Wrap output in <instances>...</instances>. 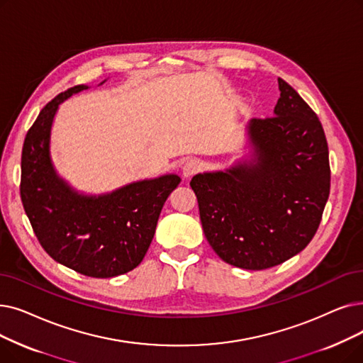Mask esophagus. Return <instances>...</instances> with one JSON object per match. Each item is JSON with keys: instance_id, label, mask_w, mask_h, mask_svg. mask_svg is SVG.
Instances as JSON below:
<instances>
[{"instance_id": "34e87169", "label": "esophagus", "mask_w": 363, "mask_h": 363, "mask_svg": "<svg viewBox=\"0 0 363 363\" xmlns=\"http://www.w3.org/2000/svg\"><path fill=\"white\" fill-rule=\"evenodd\" d=\"M200 169H201V164H200L199 160H190V162H186V163L184 164V167H182V175H184L185 178H190V177L196 175V173H197Z\"/></svg>"}]
</instances>
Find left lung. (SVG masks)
<instances>
[{"instance_id": "8db88e82", "label": "left lung", "mask_w": 363, "mask_h": 363, "mask_svg": "<svg viewBox=\"0 0 363 363\" xmlns=\"http://www.w3.org/2000/svg\"><path fill=\"white\" fill-rule=\"evenodd\" d=\"M279 90L273 117L246 125L249 159L197 173L190 182L209 245L245 270L270 269L299 254L316 234L329 197L322 124L281 78Z\"/></svg>"}]
</instances>
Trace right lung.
I'll return each mask as SVG.
<instances>
[{
	"label": "right lung",
	"mask_w": 363,
	"mask_h": 363,
	"mask_svg": "<svg viewBox=\"0 0 363 363\" xmlns=\"http://www.w3.org/2000/svg\"><path fill=\"white\" fill-rule=\"evenodd\" d=\"M86 89L82 84L57 94L28 130L21 197L47 254L77 273L106 279L133 270L144 259L163 204L181 178L170 173L99 196L78 193L60 178L50 155L53 120L62 102Z\"/></svg>",
	"instance_id": "1"
}]
</instances>
